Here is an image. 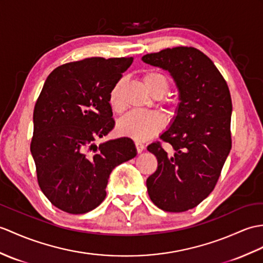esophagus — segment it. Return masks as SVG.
<instances>
[{"label":"esophagus","instance_id":"1","mask_svg":"<svg viewBox=\"0 0 263 263\" xmlns=\"http://www.w3.org/2000/svg\"><path fill=\"white\" fill-rule=\"evenodd\" d=\"M136 148H137L138 154H140V152H142L144 150V145L140 142H136Z\"/></svg>","mask_w":263,"mask_h":263}]
</instances>
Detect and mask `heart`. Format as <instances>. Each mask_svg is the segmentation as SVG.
<instances>
[{"label":"heart","instance_id":"1","mask_svg":"<svg viewBox=\"0 0 263 263\" xmlns=\"http://www.w3.org/2000/svg\"><path fill=\"white\" fill-rule=\"evenodd\" d=\"M142 82L146 90L151 95L160 97L169 87L168 78L161 72L149 71L143 75ZM121 82L117 83L109 91L108 102L115 112H122L124 108L121 97ZM163 127V120L160 115L152 112H131L120 122L119 130L125 137L132 138L136 141H144Z\"/></svg>","mask_w":263,"mask_h":263}]
</instances>
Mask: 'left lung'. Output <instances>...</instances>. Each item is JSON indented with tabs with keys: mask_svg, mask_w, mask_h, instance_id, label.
<instances>
[{
	"mask_svg": "<svg viewBox=\"0 0 263 263\" xmlns=\"http://www.w3.org/2000/svg\"><path fill=\"white\" fill-rule=\"evenodd\" d=\"M145 64L168 70L179 90V105L159 141L148 145L158 168L148 179L150 199L162 211L196 207L213 192L232 146V100L214 63L194 47L167 48L144 54Z\"/></svg>",
	"mask_w": 263,
	"mask_h": 263,
	"instance_id": "left-lung-1",
	"label": "left lung"
}]
</instances>
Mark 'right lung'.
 <instances>
[{"mask_svg":"<svg viewBox=\"0 0 263 263\" xmlns=\"http://www.w3.org/2000/svg\"><path fill=\"white\" fill-rule=\"evenodd\" d=\"M132 57H91L57 67L46 79L33 111L30 150L39 187L69 214L96 209L112 170L137 155L130 138L108 140L115 122L108 95Z\"/></svg>","mask_w":263,"mask_h":263,"instance_id":"add662e5","label":"right lung"}]
</instances>
